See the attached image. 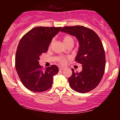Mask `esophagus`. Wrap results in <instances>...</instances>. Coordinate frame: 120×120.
<instances>
[{
	"mask_svg": "<svg viewBox=\"0 0 120 120\" xmlns=\"http://www.w3.org/2000/svg\"><path fill=\"white\" fill-rule=\"evenodd\" d=\"M64 69V67H59V70H60V71H62V70H63Z\"/></svg>",
	"mask_w": 120,
	"mask_h": 120,
	"instance_id": "obj_1",
	"label": "esophagus"
}]
</instances>
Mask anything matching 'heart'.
Wrapping results in <instances>:
<instances>
[{
	"label": "heart",
	"mask_w": 120,
	"mask_h": 120,
	"mask_svg": "<svg viewBox=\"0 0 120 120\" xmlns=\"http://www.w3.org/2000/svg\"><path fill=\"white\" fill-rule=\"evenodd\" d=\"M63 41L64 42L65 44H66L67 43H68V42L70 41L74 42V40H73V38H72V37H71V36L67 35L64 37ZM65 60H65V58L63 57H60L58 58V61L60 62V64H64L65 63Z\"/></svg>",
	"instance_id": "1"
}]
</instances>
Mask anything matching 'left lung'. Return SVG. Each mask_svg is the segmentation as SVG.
<instances>
[{
  "mask_svg": "<svg viewBox=\"0 0 120 120\" xmlns=\"http://www.w3.org/2000/svg\"><path fill=\"white\" fill-rule=\"evenodd\" d=\"M61 32L74 36L79 43L75 61L82 64L81 72L74 71L68 79L71 88L79 93H86L98 86L105 67V55L102 42L92 29L81 26L62 28Z\"/></svg>",
  "mask_w": 120,
  "mask_h": 120,
  "instance_id": "left-lung-1",
  "label": "left lung"
}]
</instances>
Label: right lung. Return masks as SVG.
<instances>
[{
  "instance_id": "obj_1",
  "label": "right lung",
  "mask_w": 120,
  "mask_h": 120,
  "mask_svg": "<svg viewBox=\"0 0 120 120\" xmlns=\"http://www.w3.org/2000/svg\"><path fill=\"white\" fill-rule=\"evenodd\" d=\"M62 27L34 28L19 41L15 56V67L24 87L34 92H42L51 87L53 77L58 68L52 65L45 70L39 65L40 56L48 50L52 39Z\"/></svg>"
}]
</instances>
